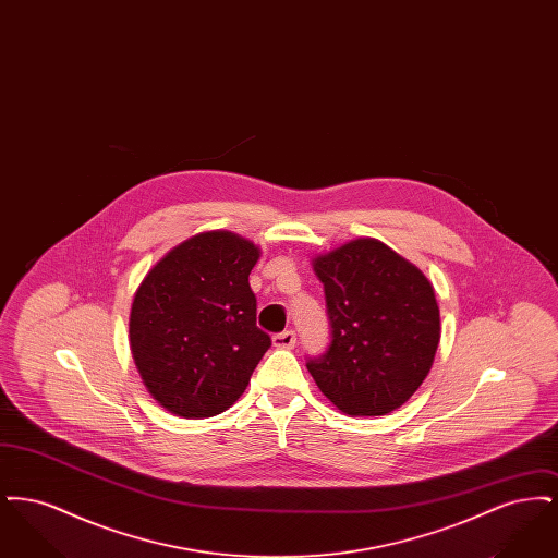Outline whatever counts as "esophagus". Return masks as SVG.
Listing matches in <instances>:
<instances>
[{
	"label": "esophagus",
	"instance_id": "34e87169",
	"mask_svg": "<svg viewBox=\"0 0 558 558\" xmlns=\"http://www.w3.org/2000/svg\"><path fill=\"white\" fill-rule=\"evenodd\" d=\"M271 343H274L276 349H292L294 343H296V335H294L292 330H284V332H280V335H274Z\"/></svg>",
	"mask_w": 558,
	"mask_h": 558
}]
</instances>
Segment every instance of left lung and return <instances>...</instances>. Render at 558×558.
Listing matches in <instances>:
<instances>
[{
    "label": "left lung",
    "instance_id": "left-lung-1",
    "mask_svg": "<svg viewBox=\"0 0 558 558\" xmlns=\"http://www.w3.org/2000/svg\"><path fill=\"white\" fill-rule=\"evenodd\" d=\"M332 328L307 362L319 391L349 416H385L423 385L441 337L425 274L376 239L349 240L312 259Z\"/></svg>",
    "mask_w": 558,
    "mask_h": 558
}]
</instances>
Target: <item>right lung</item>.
<instances>
[{
  "mask_svg": "<svg viewBox=\"0 0 558 558\" xmlns=\"http://www.w3.org/2000/svg\"><path fill=\"white\" fill-rule=\"evenodd\" d=\"M259 255L234 232H201L173 246L133 294V362L171 414L209 418L228 410L271 345L248 284Z\"/></svg>",
  "mask_w": 558,
  "mask_h": 558,
  "instance_id": "1",
  "label": "right lung"
}]
</instances>
